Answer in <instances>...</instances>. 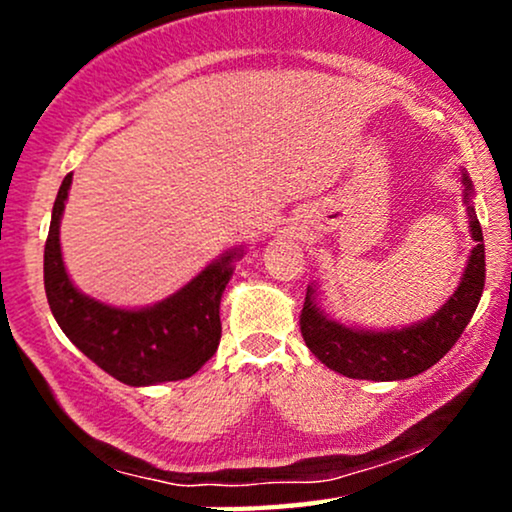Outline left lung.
<instances>
[{"label":"left lung","mask_w":512,"mask_h":512,"mask_svg":"<svg viewBox=\"0 0 512 512\" xmlns=\"http://www.w3.org/2000/svg\"><path fill=\"white\" fill-rule=\"evenodd\" d=\"M462 185L474 248L469 250L457 289L433 315L390 330L346 325L322 308L320 286L315 281L308 286L301 313L303 339L308 349L334 373L356 380H375V383L407 380L438 363L460 339L477 310L486 279L484 233L474 211V187L467 170H462Z\"/></svg>","instance_id":"left-lung-1"}]
</instances>
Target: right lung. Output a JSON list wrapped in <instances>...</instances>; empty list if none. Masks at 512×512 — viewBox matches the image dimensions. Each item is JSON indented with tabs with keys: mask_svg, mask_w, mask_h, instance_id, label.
<instances>
[{
	"mask_svg": "<svg viewBox=\"0 0 512 512\" xmlns=\"http://www.w3.org/2000/svg\"><path fill=\"white\" fill-rule=\"evenodd\" d=\"M72 190V173L57 192L48 243L45 293L57 325L81 354L132 387H149L195 375L219 349L221 296L243 245L223 250L168 298L142 308H120L91 298L64 267L60 223Z\"/></svg>",
	"mask_w": 512,
	"mask_h": 512,
	"instance_id": "1",
	"label": "right lung"
}]
</instances>
